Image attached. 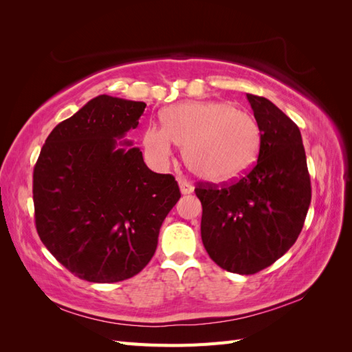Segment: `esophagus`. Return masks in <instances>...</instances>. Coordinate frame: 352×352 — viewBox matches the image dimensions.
I'll return each instance as SVG.
<instances>
[{
	"label": "esophagus",
	"instance_id": "34e87169",
	"mask_svg": "<svg viewBox=\"0 0 352 352\" xmlns=\"http://www.w3.org/2000/svg\"><path fill=\"white\" fill-rule=\"evenodd\" d=\"M177 184H179V188H180V192H182L184 195L190 194V192H194V186L190 185L186 179H184V177H177Z\"/></svg>",
	"mask_w": 352,
	"mask_h": 352
}]
</instances>
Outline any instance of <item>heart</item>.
Listing matches in <instances>:
<instances>
[{
  "label": "heart",
  "mask_w": 352,
  "mask_h": 352,
  "mask_svg": "<svg viewBox=\"0 0 352 352\" xmlns=\"http://www.w3.org/2000/svg\"><path fill=\"white\" fill-rule=\"evenodd\" d=\"M163 126L144 132V151L153 166L164 168L175 145L194 175L212 184L236 179L258 155L260 129L248 113L228 101H186L164 109Z\"/></svg>",
  "instance_id": "1"
}]
</instances>
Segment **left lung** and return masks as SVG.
I'll return each instance as SVG.
<instances>
[{"label":"left lung","mask_w":352,"mask_h":352,"mask_svg":"<svg viewBox=\"0 0 352 352\" xmlns=\"http://www.w3.org/2000/svg\"><path fill=\"white\" fill-rule=\"evenodd\" d=\"M260 129L258 160L232 185H198L201 238L221 269L254 274L289 250L311 201L310 175L298 126L264 97L247 94Z\"/></svg>","instance_id":"left-lung-1"}]
</instances>
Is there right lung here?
<instances>
[{
  "mask_svg": "<svg viewBox=\"0 0 352 352\" xmlns=\"http://www.w3.org/2000/svg\"><path fill=\"white\" fill-rule=\"evenodd\" d=\"M146 104L98 95L48 135L34 168L38 235L79 279L113 283L150 263L180 198L172 175L154 173L124 140Z\"/></svg>",
  "mask_w": 352,
  "mask_h": 352,
  "instance_id": "right-lung-1",
  "label": "right lung"
}]
</instances>
